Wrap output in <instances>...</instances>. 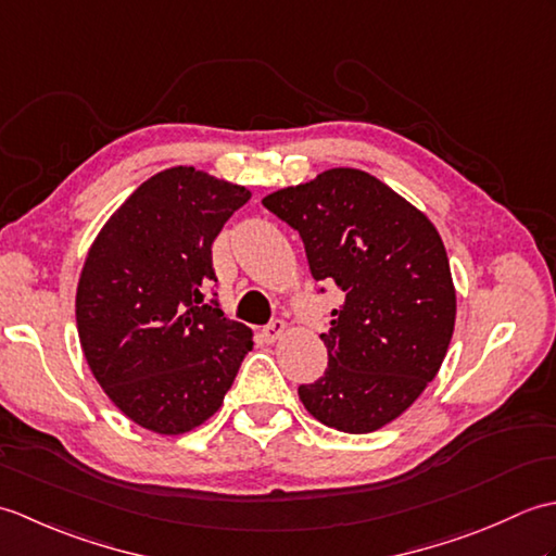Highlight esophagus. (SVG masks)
I'll use <instances>...</instances> for the list:
<instances>
[{
  "label": "esophagus",
  "mask_w": 556,
  "mask_h": 556,
  "mask_svg": "<svg viewBox=\"0 0 556 556\" xmlns=\"http://www.w3.org/2000/svg\"><path fill=\"white\" fill-rule=\"evenodd\" d=\"M285 334H287V323L285 320H271L263 329V339L267 341V344H275V341L281 339Z\"/></svg>",
  "instance_id": "1"
}]
</instances>
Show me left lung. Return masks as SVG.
I'll list each match as a JSON object with an SVG mask.
<instances>
[{
    "instance_id": "8db88e82",
    "label": "left lung",
    "mask_w": 556,
    "mask_h": 556,
    "mask_svg": "<svg viewBox=\"0 0 556 556\" xmlns=\"http://www.w3.org/2000/svg\"><path fill=\"white\" fill-rule=\"evenodd\" d=\"M263 205L299 231L315 281L344 293L323 334L327 370L299 387L303 406L327 428L380 430L434 380L454 334L456 293L440 233L361 169L323 172Z\"/></svg>"
}]
</instances>
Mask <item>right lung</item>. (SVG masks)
Segmentation results:
<instances>
[{
	"label": "right lung",
	"instance_id": "obj_1",
	"mask_svg": "<svg viewBox=\"0 0 556 556\" xmlns=\"http://www.w3.org/2000/svg\"><path fill=\"white\" fill-rule=\"evenodd\" d=\"M248 198L193 167L160 172L90 248L76 293L80 346L104 394L140 428H198L253 349L251 329L205 299L217 281L212 241Z\"/></svg>",
	"mask_w": 556,
	"mask_h": 556
}]
</instances>
